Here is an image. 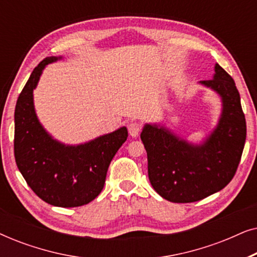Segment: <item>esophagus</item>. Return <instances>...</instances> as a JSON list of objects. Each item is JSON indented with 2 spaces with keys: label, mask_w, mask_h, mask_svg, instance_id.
I'll list each match as a JSON object with an SVG mask.
<instances>
[{
  "label": "esophagus",
  "mask_w": 257,
  "mask_h": 257,
  "mask_svg": "<svg viewBox=\"0 0 257 257\" xmlns=\"http://www.w3.org/2000/svg\"><path fill=\"white\" fill-rule=\"evenodd\" d=\"M127 128H128L130 136H131L132 138H136V137H138L140 131H142V126H140L139 122H136V121L130 122V124L127 125Z\"/></svg>",
  "instance_id": "34e87169"
}]
</instances>
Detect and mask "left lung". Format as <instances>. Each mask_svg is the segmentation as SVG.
I'll use <instances>...</instances> for the list:
<instances>
[{
    "mask_svg": "<svg viewBox=\"0 0 257 257\" xmlns=\"http://www.w3.org/2000/svg\"><path fill=\"white\" fill-rule=\"evenodd\" d=\"M214 71L213 79L200 84L219 94L221 114L201 144L189 143L160 124H145L140 133L151 185L171 202L199 201L221 191L240 164L247 136L240 93L217 63Z\"/></svg>",
    "mask_w": 257,
    "mask_h": 257,
    "instance_id": "8db88e82",
    "label": "left lung"
}]
</instances>
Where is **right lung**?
Instances as JSON below:
<instances>
[{"instance_id": "obj_1", "label": "right lung", "mask_w": 257, "mask_h": 257, "mask_svg": "<svg viewBox=\"0 0 257 257\" xmlns=\"http://www.w3.org/2000/svg\"><path fill=\"white\" fill-rule=\"evenodd\" d=\"M62 59L51 56L34 69L15 107L16 165L29 187L43 201L57 207H78L97 198L104 187L107 168L127 139L125 126L78 145L54 139L35 111L34 90L43 69Z\"/></svg>"}]
</instances>
